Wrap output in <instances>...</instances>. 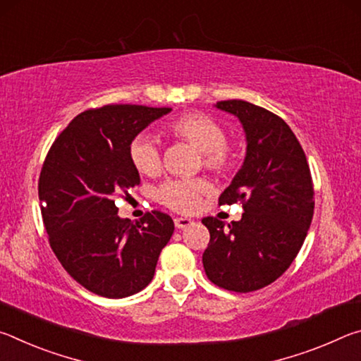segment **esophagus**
<instances>
[{"label":"esophagus","mask_w":361,"mask_h":361,"mask_svg":"<svg viewBox=\"0 0 361 361\" xmlns=\"http://www.w3.org/2000/svg\"><path fill=\"white\" fill-rule=\"evenodd\" d=\"M191 224H192V219H189V218H175V228L176 229H185Z\"/></svg>","instance_id":"34e87169"}]
</instances>
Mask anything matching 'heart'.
<instances>
[{"label":"heart","mask_w":361,"mask_h":361,"mask_svg":"<svg viewBox=\"0 0 361 361\" xmlns=\"http://www.w3.org/2000/svg\"><path fill=\"white\" fill-rule=\"evenodd\" d=\"M166 130L197 149L202 156L204 167L210 172L224 175L234 167L235 156L226 145V130L212 116L185 113L167 122ZM129 157L133 169L146 176L159 173L162 167L161 148L157 140L148 133H140L132 140ZM207 188L209 186L202 180H169L157 188L156 199L175 212H191Z\"/></svg>","instance_id":"obj_1"}]
</instances>
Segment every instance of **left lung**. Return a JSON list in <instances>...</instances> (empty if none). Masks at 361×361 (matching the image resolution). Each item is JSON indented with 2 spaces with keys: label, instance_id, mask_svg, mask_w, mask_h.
Listing matches in <instances>:
<instances>
[{
  "label": "left lung",
  "instance_id": "8db88e82",
  "mask_svg": "<svg viewBox=\"0 0 361 361\" xmlns=\"http://www.w3.org/2000/svg\"><path fill=\"white\" fill-rule=\"evenodd\" d=\"M235 116L247 152L219 204L242 202L239 221L207 216L210 232L202 255L207 277L224 290L248 293L272 283L301 250L314 216V186L304 151L288 124L245 100L215 105Z\"/></svg>",
  "mask_w": 361,
  "mask_h": 361
}]
</instances>
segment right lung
I'll list each match as a JSON object with an SVG mask.
<instances>
[{"label":"right lung","mask_w":361,"mask_h":361,"mask_svg":"<svg viewBox=\"0 0 361 361\" xmlns=\"http://www.w3.org/2000/svg\"><path fill=\"white\" fill-rule=\"evenodd\" d=\"M172 108L106 105L78 114L54 142L38 194L52 252L84 288L127 298L154 277L161 250L173 234L167 213L132 223L118 216L116 194L140 185L129 146Z\"/></svg>","instance_id":"obj_1"}]
</instances>
